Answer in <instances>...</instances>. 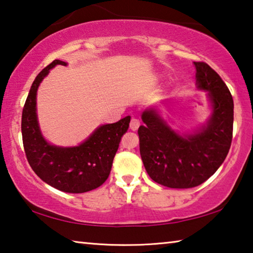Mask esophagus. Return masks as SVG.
<instances>
[{
	"mask_svg": "<svg viewBox=\"0 0 253 253\" xmlns=\"http://www.w3.org/2000/svg\"><path fill=\"white\" fill-rule=\"evenodd\" d=\"M139 125H140V122L138 121V119L137 118H132L131 121H130V125H129V128L131 130H137L138 129V127H139Z\"/></svg>",
	"mask_w": 253,
	"mask_h": 253,
	"instance_id": "esophagus-1",
	"label": "esophagus"
}]
</instances>
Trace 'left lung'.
<instances>
[{"label": "left lung", "instance_id": "8db88e82", "mask_svg": "<svg viewBox=\"0 0 253 253\" xmlns=\"http://www.w3.org/2000/svg\"><path fill=\"white\" fill-rule=\"evenodd\" d=\"M198 88L207 90L213 114L198 134L181 136L155 110L142 115L139 152L146 172L161 185L191 188L204 183L224 162L232 142L233 99L224 81L208 63L194 62Z\"/></svg>", "mask_w": 253, "mask_h": 253}]
</instances>
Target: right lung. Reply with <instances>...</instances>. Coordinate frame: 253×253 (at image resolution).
Listing matches in <instances>:
<instances>
[{"mask_svg": "<svg viewBox=\"0 0 253 253\" xmlns=\"http://www.w3.org/2000/svg\"><path fill=\"white\" fill-rule=\"evenodd\" d=\"M57 65L67 63L54 60L37 76L30 89L21 122L23 147L30 166L42 181L66 193H84L99 187L108 178L130 117L100 126L79 146L63 148L46 143L38 125L36 98L42 79Z\"/></svg>", "mask_w": 253, "mask_h": 253, "instance_id": "add662e5", "label": "right lung"}]
</instances>
